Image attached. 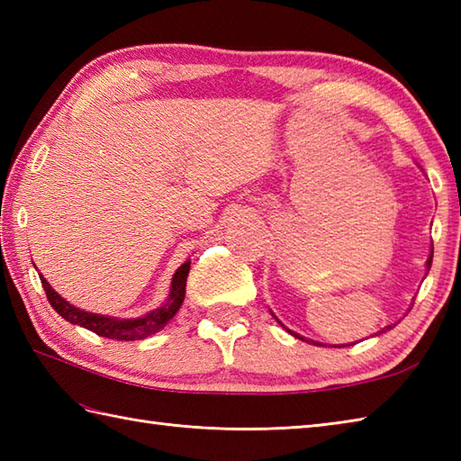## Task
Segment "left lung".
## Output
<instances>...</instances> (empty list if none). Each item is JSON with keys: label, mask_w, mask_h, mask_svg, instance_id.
Instances as JSON below:
<instances>
[{"label": "left lung", "mask_w": 461, "mask_h": 461, "mask_svg": "<svg viewBox=\"0 0 461 461\" xmlns=\"http://www.w3.org/2000/svg\"><path fill=\"white\" fill-rule=\"evenodd\" d=\"M432 258H434V249H432V253H429V258H428V261H426V267H428V271H429V267H432ZM390 329H393V325H388V327H384V329H382V330H378V332H386V330H390ZM289 330V329H287ZM291 332V335L293 337H297V339H301V340H307L305 337H301V335H297V332H293V330H289ZM309 342H312V345H317V342L315 340H309ZM342 347H345V345H342Z\"/></svg>", "instance_id": "8db88e82"}]
</instances>
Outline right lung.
I'll return each instance as SVG.
<instances>
[{
	"mask_svg": "<svg viewBox=\"0 0 461 461\" xmlns=\"http://www.w3.org/2000/svg\"><path fill=\"white\" fill-rule=\"evenodd\" d=\"M188 273H190V261H185L174 273L172 283H170V295H168V299H166L164 305L150 311V312H146V315H142V317H136V319H119V317L99 315V312L83 311L79 307L71 305V303L59 295V293L51 285H49L43 276H39V279H41V283H43V289L47 293L49 303H51V307L65 321L73 322V325L89 329L104 339L140 340V339L154 335V332L162 330L166 325H168L176 312H178L180 305L184 303L185 279H188Z\"/></svg>",
	"mask_w": 461,
	"mask_h": 461,
	"instance_id": "add662e5",
	"label": "right lung"
}]
</instances>
